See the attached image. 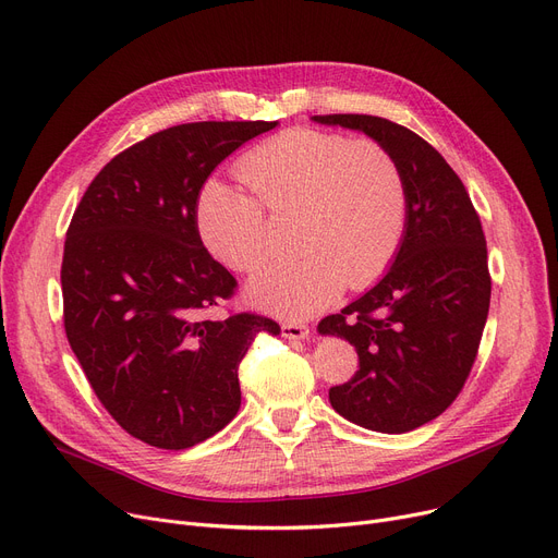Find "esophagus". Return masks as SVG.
Listing matches in <instances>:
<instances>
[{"mask_svg":"<svg viewBox=\"0 0 558 558\" xmlns=\"http://www.w3.org/2000/svg\"><path fill=\"white\" fill-rule=\"evenodd\" d=\"M280 332L287 339H305L310 335V328L305 324H296V320H284L280 326Z\"/></svg>","mask_w":558,"mask_h":558,"instance_id":"obj_1","label":"esophagus"}]
</instances>
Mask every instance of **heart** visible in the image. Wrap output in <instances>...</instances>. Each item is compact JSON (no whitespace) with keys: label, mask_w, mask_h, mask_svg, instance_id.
I'll use <instances>...</instances> for the list:
<instances>
[{"label":"heart","mask_w":558,"mask_h":558,"mask_svg":"<svg viewBox=\"0 0 558 558\" xmlns=\"http://www.w3.org/2000/svg\"><path fill=\"white\" fill-rule=\"evenodd\" d=\"M238 171L248 192L213 181L196 203L201 240L226 267L255 269L271 246L266 217H294L299 255L251 276L255 305L310 316L345 284L364 289L389 271L404 240L409 192L385 144L296 126L253 146Z\"/></svg>","instance_id":"obj_1"}]
</instances>
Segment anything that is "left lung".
<instances>
[{
    "mask_svg": "<svg viewBox=\"0 0 558 558\" xmlns=\"http://www.w3.org/2000/svg\"><path fill=\"white\" fill-rule=\"evenodd\" d=\"M314 122L364 131L404 173L409 213L393 267L318 332L343 337L360 357V371L330 389L337 412L373 432H412L446 412L477 360L490 303L482 221L454 169L414 131L375 114Z\"/></svg>",
    "mask_w": 558,
    "mask_h": 558,
    "instance_id": "obj_1",
    "label": "left lung"
}]
</instances>
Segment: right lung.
<instances>
[{
  "mask_svg": "<svg viewBox=\"0 0 558 558\" xmlns=\"http://www.w3.org/2000/svg\"><path fill=\"white\" fill-rule=\"evenodd\" d=\"M278 122H192L117 154L68 228L61 284L74 355L106 412L140 441L185 450L238 414L255 312L205 318L238 280L203 246L196 201L215 167Z\"/></svg>",
  "mask_w": 558,
  "mask_h": 558,
  "instance_id": "add662e5",
  "label": "right lung"
}]
</instances>
